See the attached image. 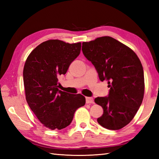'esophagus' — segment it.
<instances>
[{
	"instance_id": "esophagus-1",
	"label": "esophagus",
	"mask_w": 159,
	"mask_h": 159,
	"mask_svg": "<svg viewBox=\"0 0 159 159\" xmlns=\"http://www.w3.org/2000/svg\"><path fill=\"white\" fill-rule=\"evenodd\" d=\"M93 102V99L92 97H86V103L91 104Z\"/></svg>"
}]
</instances>
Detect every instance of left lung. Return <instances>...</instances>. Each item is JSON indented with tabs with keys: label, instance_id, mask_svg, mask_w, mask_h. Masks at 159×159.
Listing matches in <instances>:
<instances>
[{
	"label": "left lung",
	"instance_id": "obj_1",
	"mask_svg": "<svg viewBox=\"0 0 159 159\" xmlns=\"http://www.w3.org/2000/svg\"><path fill=\"white\" fill-rule=\"evenodd\" d=\"M84 56L92 62L101 81H108V96L95 102L103 109L97 121L109 130H119L130 122L142 103L143 69L133 50L109 36L83 42Z\"/></svg>",
	"mask_w": 159,
	"mask_h": 159
}]
</instances>
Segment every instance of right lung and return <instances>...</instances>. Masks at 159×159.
Masks as SVG:
<instances>
[{"mask_svg": "<svg viewBox=\"0 0 159 159\" xmlns=\"http://www.w3.org/2000/svg\"><path fill=\"white\" fill-rule=\"evenodd\" d=\"M80 48V42L50 39L37 46L25 62L23 80L26 102L40 122L51 130L69 126L76 109L85 104L81 94L57 88L58 76L67 72Z\"/></svg>", "mask_w": 159, "mask_h": 159, "instance_id": "add662e5", "label": "right lung"}]
</instances>
